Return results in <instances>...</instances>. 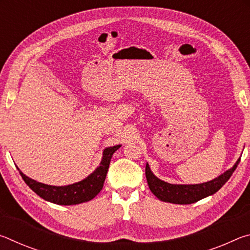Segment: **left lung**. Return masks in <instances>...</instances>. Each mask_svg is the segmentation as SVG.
<instances>
[{
    "label": "left lung",
    "mask_w": 250,
    "mask_h": 250,
    "mask_svg": "<svg viewBox=\"0 0 250 250\" xmlns=\"http://www.w3.org/2000/svg\"><path fill=\"white\" fill-rule=\"evenodd\" d=\"M240 158L237 160L234 167L227 170L216 179L205 182L201 184H170L156 177L150 170L149 164L146 166V176L147 185L151 192L159 198L160 201L173 203V204H192L197 201L205 198L216 193L222 186L229 180L232 173L238 166Z\"/></svg>",
    "instance_id": "1"
}]
</instances>
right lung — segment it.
Masks as SVG:
<instances>
[{
  "label": "right lung",
  "mask_w": 250,
  "mask_h": 250,
  "mask_svg": "<svg viewBox=\"0 0 250 250\" xmlns=\"http://www.w3.org/2000/svg\"><path fill=\"white\" fill-rule=\"evenodd\" d=\"M120 146H115L104 149L100 166L84 180L70 185L53 186L40 183V182L29 179L28 176L23 174L19 167L18 170L20 171V174L23 177L25 183L43 200L58 205L80 204V203L92 200L103 189L112 154Z\"/></svg>",
  "instance_id": "1"
}]
</instances>
